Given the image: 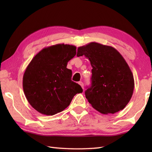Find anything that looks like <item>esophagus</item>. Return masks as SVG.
Masks as SVG:
<instances>
[{"label": "esophagus", "mask_w": 152, "mask_h": 152, "mask_svg": "<svg viewBox=\"0 0 152 152\" xmlns=\"http://www.w3.org/2000/svg\"><path fill=\"white\" fill-rule=\"evenodd\" d=\"M79 84L80 85V86H81L82 87V89H83V82H79Z\"/></svg>", "instance_id": "obj_1"}]
</instances>
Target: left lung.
I'll return each instance as SVG.
<instances>
[{
	"instance_id": "1",
	"label": "left lung",
	"mask_w": 152,
	"mask_h": 152,
	"mask_svg": "<svg viewBox=\"0 0 152 152\" xmlns=\"http://www.w3.org/2000/svg\"><path fill=\"white\" fill-rule=\"evenodd\" d=\"M76 56L88 58L93 68L91 86L85 92L92 107L103 114L124 109L133 95L134 81L129 66L119 51L93 42L78 47Z\"/></svg>"
}]
</instances>
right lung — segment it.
Wrapping results in <instances>:
<instances>
[{
    "instance_id": "add662e5",
    "label": "right lung",
    "mask_w": 152,
    "mask_h": 152,
    "mask_svg": "<svg viewBox=\"0 0 152 152\" xmlns=\"http://www.w3.org/2000/svg\"><path fill=\"white\" fill-rule=\"evenodd\" d=\"M76 54L73 45L58 44L40 51L23 77L25 95L32 107L42 114L53 115L70 104L74 96L82 93L78 83L71 80L69 61Z\"/></svg>"
}]
</instances>
